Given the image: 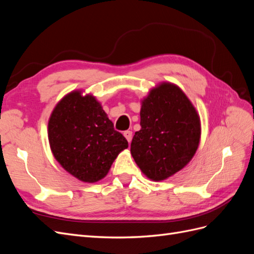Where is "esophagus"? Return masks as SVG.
Segmentation results:
<instances>
[{"instance_id": "1", "label": "esophagus", "mask_w": 254, "mask_h": 254, "mask_svg": "<svg viewBox=\"0 0 254 254\" xmlns=\"http://www.w3.org/2000/svg\"><path fill=\"white\" fill-rule=\"evenodd\" d=\"M124 136L126 137L128 143L130 144V142H131V140H132V131H130V130H126V131H124Z\"/></svg>"}]
</instances>
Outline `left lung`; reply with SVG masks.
<instances>
[{
  "mask_svg": "<svg viewBox=\"0 0 254 254\" xmlns=\"http://www.w3.org/2000/svg\"><path fill=\"white\" fill-rule=\"evenodd\" d=\"M141 130L130 151L147 178L162 181L186 166L200 142V119L184 92L162 82L142 101Z\"/></svg>",
  "mask_w": 254,
  "mask_h": 254,
  "instance_id": "8db88e82",
  "label": "left lung"
}]
</instances>
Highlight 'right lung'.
Wrapping results in <instances>:
<instances>
[{
  "label": "right lung",
  "mask_w": 254,
  "mask_h": 254,
  "mask_svg": "<svg viewBox=\"0 0 254 254\" xmlns=\"http://www.w3.org/2000/svg\"><path fill=\"white\" fill-rule=\"evenodd\" d=\"M48 132L58 163L82 182L103 179L119 153L128 147L101 103L91 94L82 96L81 91H72L56 105Z\"/></svg>",
  "instance_id": "right-lung-1"
}]
</instances>
